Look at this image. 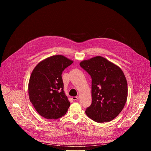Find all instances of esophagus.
<instances>
[{
  "mask_svg": "<svg viewBox=\"0 0 151 151\" xmlns=\"http://www.w3.org/2000/svg\"><path fill=\"white\" fill-rule=\"evenodd\" d=\"M78 99H79V97H78V96H75V97H72V99H73V100H78Z\"/></svg>",
  "mask_w": 151,
  "mask_h": 151,
  "instance_id": "1",
  "label": "esophagus"
}]
</instances>
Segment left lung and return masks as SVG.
Segmentation results:
<instances>
[{
	"mask_svg": "<svg viewBox=\"0 0 151 151\" xmlns=\"http://www.w3.org/2000/svg\"><path fill=\"white\" fill-rule=\"evenodd\" d=\"M79 65L92 79V103L86 114L97 122L112 121L122 111L127 99V82L123 72L100 56L82 61Z\"/></svg>",
	"mask_w": 151,
	"mask_h": 151,
	"instance_id": "left-lung-1",
	"label": "left lung"
}]
</instances>
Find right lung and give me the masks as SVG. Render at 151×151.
Listing matches in <instances>:
<instances>
[{"instance_id":"obj_1","label":"right lung","mask_w":151,"mask_h":151,"mask_svg":"<svg viewBox=\"0 0 151 151\" xmlns=\"http://www.w3.org/2000/svg\"><path fill=\"white\" fill-rule=\"evenodd\" d=\"M73 61L61 55L40 62L29 83V99L37 113L45 118L57 119L68 112L70 102L63 90L62 73Z\"/></svg>"}]
</instances>
